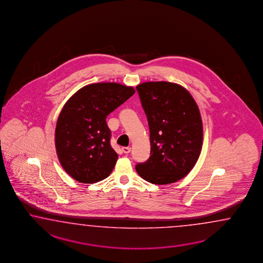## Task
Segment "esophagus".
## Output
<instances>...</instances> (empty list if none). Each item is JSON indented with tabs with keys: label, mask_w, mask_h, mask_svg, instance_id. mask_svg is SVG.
Returning <instances> with one entry per match:
<instances>
[{
	"label": "esophagus",
	"mask_w": 263,
	"mask_h": 263,
	"mask_svg": "<svg viewBox=\"0 0 263 263\" xmlns=\"http://www.w3.org/2000/svg\"><path fill=\"white\" fill-rule=\"evenodd\" d=\"M122 152L124 153V154H128V153H130V151H131V147H122Z\"/></svg>",
	"instance_id": "esophagus-1"
}]
</instances>
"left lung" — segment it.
I'll list each match as a JSON object with an SVG mask.
<instances>
[{"mask_svg":"<svg viewBox=\"0 0 263 263\" xmlns=\"http://www.w3.org/2000/svg\"><path fill=\"white\" fill-rule=\"evenodd\" d=\"M150 132L149 159L137 163L145 181L165 185L177 182L198 160L203 125L196 102L182 86L159 81L136 87Z\"/></svg>","mask_w":263,"mask_h":263,"instance_id":"1","label":"left lung"}]
</instances>
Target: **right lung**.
Here are the masks:
<instances>
[{"instance_id":"1","label":"right lung","mask_w":263,"mask_h":263,"mask_svg":"<svg viewBox=\"0 0 263 263\" xmlns=\"http://www.w3.org/2000/svg\"><path fill=\"white\" fill-rule=\"evenodd\" d=\"M134 92L118 83H96L66 102L57 120L55 147L62 167L74 180L91 184L110 175L118 154L110 143L107 116Z\"/></svg>"}]
</instances>
